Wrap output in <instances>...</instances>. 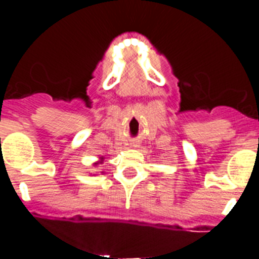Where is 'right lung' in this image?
Returning a JSON list of instances; mask_svg holds the SVG:
<instances>
[{"instance_id":"add662e5","label":"right lung","mask_w":259,"mask_h":259,"mask_svg":"<svg viewBox=\"0 0 259 259\" xmlns=\"http://www.w3.org/2000/svg\"><path fill=\"white\" fill-rule=\"evenodd\" d=\"M101 159H104V158H101Z\"/></svg>"}]
</instances>
